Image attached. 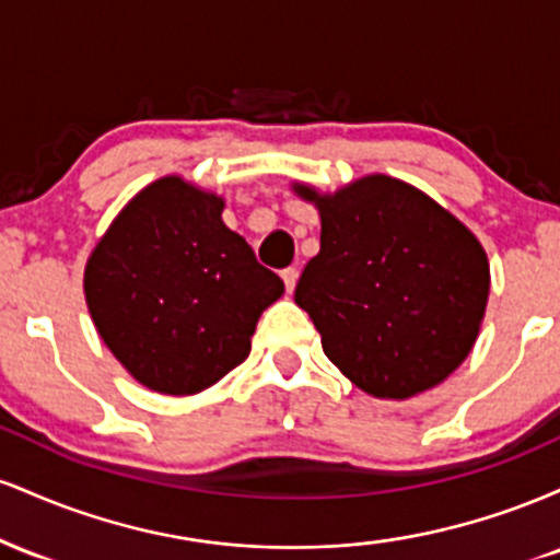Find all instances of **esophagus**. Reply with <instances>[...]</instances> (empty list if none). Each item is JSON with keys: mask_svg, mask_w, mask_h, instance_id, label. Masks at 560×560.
<instances>
[{"mask_svg": "<svg viewBox=\"0 0 560 560\" xmlns=\"http://www.w3.org/2000/svg\"><path fill=\"white\" fill-rule=\"evenodd\" d=\"M298 276H300L298 268H284V271H281V279H284L287 292H294V287H298Z\"/></svg>", "mask_w": 560, "mask_h": 560, "instance_id": "34e87169", "label": "esophagus"}]
</instances>
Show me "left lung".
Instances as JSON below:
<instances>
[{
  "label": "left lung",
  "instance_id": "left-lung-1",
  "mask_svg": "<svg viewBox=\"0 0 560 560\" xmlns=\"http://www.w3.org/2000/svg\"><path fill=\"white\" fill-rule=\"evenodd\" d=\"M298 191L320 210V253L294 302L316 324L326 358L389 400L445 382L477 342L490 294L477 236L389 176H365L331 197Z\"/></svg>",
  "mask_w": 560,
  "mask_h": 560
}]
</instances>
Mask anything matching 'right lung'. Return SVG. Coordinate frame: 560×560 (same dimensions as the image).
<instances>
[{"instance_id":"obj_1","label":"right lung","mask_w":560,"mask_h":560,"mask_svg":"<svg viewBox=\"0 0 560 560\" xmlns=\"http://www.w3.org/2000/svg\"><path fill=\"white\" fill-rule=\"evenodd\" d=\"M223 199L168 176L141 189L86 262L96 331L128 374L195 395L249 355L284 281L221 221Z\"/></svg>"}]
</instances>
